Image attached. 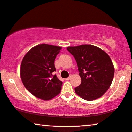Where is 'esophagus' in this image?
<instances>
[{"instance_id": "1", "label": "esophagus", "mask_w": 132, "mask_h": 132, "mask_svg": "<svg viewBox=\"0 0 132 132\" xmlns=\"http://www.w3.org/2000/svg\"><path fill=\"white\" fill-rule=\"evenodd\" d=\"M70 78H71V76H69V77H68V78H66V79H65V80H69Z\"/></svg>"}]
</instances>
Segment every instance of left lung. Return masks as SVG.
I'll return each instance as SVG.
<instances>
[{"mask_svg":"<svg viewBox=\"0 0 132 132\" xmlns=\"http://www.w3.org/2000/svg\"><path fill=\"white\" fill-rule=\"evenodd\" d=\"M67 50L76 60L82 80L75 88L76 94L88 101L101 97L111 85L114 75L110 56L92 45L69 47Z\"/></svg>","mask_w":132,"mask_h":132,"instance_id":"8db88e82","label":"left lung"}]
</instances>
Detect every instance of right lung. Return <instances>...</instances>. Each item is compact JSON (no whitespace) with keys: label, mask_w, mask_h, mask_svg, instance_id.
<instances>
[{"label":"right lung","mask_w":132,"mask_h":132,"mask_svg":"<svg viewBox=\"0 0 132 132\" xmlns=\"http://www.w3.org/2000/svg\"><path fill=\"white\" fill-rule=\"evenodd\" d=\"M61 48L42 44L33 47L23 57L21 79L26 89L37 98L49 100L60 93L63 82L54 73V60Z\"/></svg>","instance_id":"obj_1"}]
</instances>
